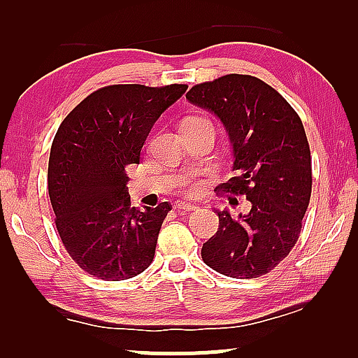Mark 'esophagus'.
Listing matches in <instances>:
<instances>
[{
  "instance_id": "esophagus-1",
  "label": "esophagus",
  "mask_w": 358,
  "mask_h": 358,
  "mask_svg": "<svg viewBox=\"0 0 358 358\" xmlns=\"http://www.w3.org/2000/svg\"><path fill=\"white\" fill-rule=\"evenodd\" d=\"M173 208L178 210V213H183V210H194L196 209V204H191V203H183V201H177V203L173 204Z\"/></svg>"
}]
</instances>
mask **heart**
<instances>
[{
	"label": "heart",
	"mask_w": 358,
	"mask_h": 358,
	"mask_svg": "<svg viewBox=\"0 0 358 358\" xmlns=\"http://www.w3.org/2000/svg\"><path fill=\"white\" fill-rule=\"evenodd\" d=\"M191 120H193V118H191Z\"/></svg>",
	"instance_id": "b5f03b06"
}]
</instances>
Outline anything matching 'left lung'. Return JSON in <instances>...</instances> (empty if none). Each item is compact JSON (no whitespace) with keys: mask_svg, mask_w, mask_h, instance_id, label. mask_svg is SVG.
Wrapping results in <instances>:
<instances>
[{"mask_svg":"<svg viewBox=\"0 0 358 358\" xmlns=\"http://www.w3.org/2000/svg\"><path fill=\"white\" fill-rule=\"evenodd\" d=\"M186 99L224 124L236 177L220 188L251 203L238 217L214 209L219 230L201 256L227 278H259L294 248L308 208L311 157L303 124L278 90L245 74L194 85Z\"/></svg>","mask_w":358,"mask_h":358,"instance_id":"left-lung-1","label":"left lung"}]
</instances>
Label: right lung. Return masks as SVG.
<instances>
[{
	"label": "right lung",
	"mask_w": 358,
	"mask_h": 358,
	"mask_svg": "<svg viewBox=\"0 0 358 358\" xmlns=\"http://www.w3.org/2000/svg\"><path fill=\"white\" fill-rule=\"evenodd\" d=\"M185 84H117L95 90L59 124L48 160V194L58 234L94 278L124 280L152 263L172 206L131 208L129 164H139L150 129L186 92Z\"/></svg>",
	"instance_id": "1"
}]
</instances>
